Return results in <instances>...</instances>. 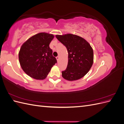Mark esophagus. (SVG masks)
Here are the masks:
<instances>
[{"mask_svg": "<svg viewBox=\"0 0 124 124\" xmlns=\"http://www.w3.org/2000/svg\"><path fill=\"white\" fill-rule=\"evenodd\" d=\"M56 59H57V61H58L59 59V56H57V57H56Z\"/></svg>", "mask_w": 124, "mask_h": 124, "instance_id": "34e87169", "label": "esophagus"}]
</instances>
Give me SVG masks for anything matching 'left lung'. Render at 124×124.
<instances>
[{
	"label": "left lung",
	"instance_id": "obj_1",
	"mask_svg": "<svg viewBox=\"0 0 124 124\" xmlns=\"http://www.w3.org/2000/svg\"><path fill=\"white\" fill-rule=\"evenodd\" d=\"M68 52L67 68L62 71V77L70 81L83 78L93 65V52L91 45L82 37L73 34L56 35Z\"/></svg>",
	"mask_w": 124,
	"mask_h": 124
}]
</instances>
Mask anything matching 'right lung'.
I'll return each mask as SVG.
<instances>
[{"label": "right lung", "instance_id": "1", "mask_svg": "<svg viewBox=\"0 0 124 124\" xmlns=\"http://www.w3.org/2000/svg\"><path fill=\"white\" fill-rule=\"evenodd\" d=\"M52 34L40 32L32 36L22 45L18 58L22 69L36 80H44L57 60L53 56L49 44L54 38Z\"/></svg>", "mask_w": 124, "mask_h": 124}]
</instances>
